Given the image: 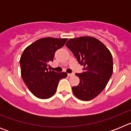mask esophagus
Masks as SVG:
<instances>
[{"label": "esophagus", "instance_id": "1", "mask_svg": "<svg viewBox=\"0 0 131 131\" xmlns=\"http://www.w3.org/2000/svg\"><path fill=\"white\" fill-rule=\"evenodd\" d=\"M73 74V73H68V75L69 76V77H70V76H72Z\"/></svg>", "mask_w": 131, "mask_h": 131}]
</instances>
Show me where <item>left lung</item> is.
I'll return each instance as SVG.
<instances>
[{
  "label": "left lung",
  "mask_w": 131,
  "mask_h": 131,
  "mask_svg": "<svg viewBox=\"0 0 131 131\" xmlns=\"http://www.w3.org/2000/svg\"><path fill=\"white\" fill-rule=\"evenodd\" d=\"M66 46L84 66L83 73L75 74L80 82L72 87L74 95L84 101L92 100L105 89L112 76V54L102 42L92 37L70 39Z\"/></svg>",
  "instance_id": "left-lung-1"
}]
</instances>
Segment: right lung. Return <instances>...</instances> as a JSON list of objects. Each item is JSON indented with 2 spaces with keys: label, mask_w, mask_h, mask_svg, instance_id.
Segmentation results:
<instances>
[{
  "label": "right lung",
  "mask_w": 131,
  "mask_h": 131,
  "mask_svg": "<svg viewBox=\"0 0 131 131\" xmlns=\"http://www.w3.org/2000/svg\"><path fill=\"white\" fill-rule=\"evenodd\" d=\"M68 39L42 38L36 40L24 50L21 56V75L33 94L40 99H47L55 94L60 79L66 78L65 72L48 70L57 50L63 47Z\"/></svg>",
  "instance_id": "obj_1"
}]
</instances>
